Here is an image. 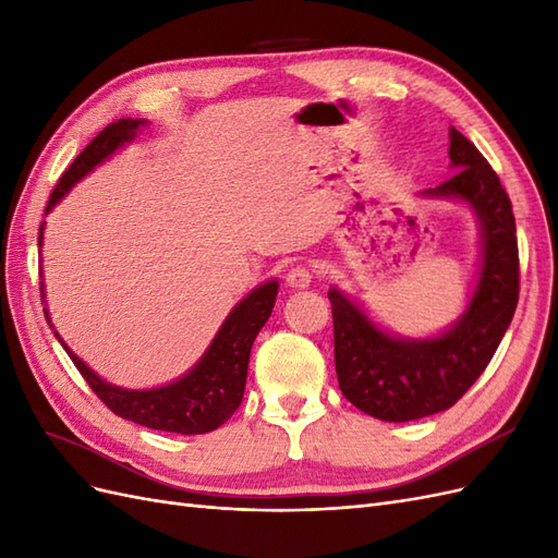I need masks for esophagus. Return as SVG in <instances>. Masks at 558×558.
Instances as JSON below:
<instances>
[{
	"label": "esophagus",
	"mask_w": 558,
	"mask_h": 558,
	"mask_svg": "<svg viewBox=\"0 0 558 558\" xmlns=\"http://www.w3.org/2000/svg\"><path fill=\"white\" fill-rule=\"evenodd\" d=\"M312 279H314V275H312L310 267L295 265V267L289 269V275H286V286H289V289H293V291H302V289H307Z\"/></svg>",
	"instance_id": "obj_1"
}]
</instances>
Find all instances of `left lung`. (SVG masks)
<instances>
[{
	"mask_svg": "<svg viewBox=\"0 0 558 558\" xmlns=\"http://www.w3.org/2000/svg\"><path fill=\"white\" fill-rule=\"evenodd\" d=\"M449 158L453 177L421 195L461 199L480 221V279L459 320L440 335L410 340L381 330L342 291H328L342 393L361 412L393 424L445 412L463 398L494 359L519 300L512 202L492 165L456 128Z\"/></svg>",
	"mask_w": 558,
	"mask_h": 558,
	"instance_id": "left-lung-1",
	"label": "left lung"
}]
</instances>
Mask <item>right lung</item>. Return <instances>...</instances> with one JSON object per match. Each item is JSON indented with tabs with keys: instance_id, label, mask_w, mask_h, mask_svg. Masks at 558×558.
<instances>
[{
	"instance_id": "obj_1",
	"label": "right lung",
	"mask_w": 558,
	"mask_h": 558,
	"mask_svg": "<svg viewBox=\"0 0 558 558\" xmlns=\"http://www.w3.org/2000/svg\"><path fill=\"white\" fill-rule=\"evenodd\" d=\"M142 125H146L142 118H137V121L121 118V121H116L99 132L60 177L53 193H50L46 214L72 191V185L76 181L93 172L99 162H105L123 144L137 137V130ZM44 226L46 221L39 228V246L44 242ZM277 291V279L265 281L258 289H253L242 302H238V307L228 314L223 326L218 328L209 349L205 351V356L193 365V369H189V373L172 384L146 388V391H132V388L113 386L102 377H97L93 369L62 342V337L56 330L53 332L58 337V342L64 347V351L70 353V359L83 375V379L88 381L95 396L102 400L113 414L154 430L202 435L223 426L226 421L238 412L246 386L251 347L260 328L267 324L269 314H272ZM41 298H46L44 283ZM44 314L50 324L48 310H44ZM50 328H53V324H50Z\"/></svg>"
}]
</instances>
